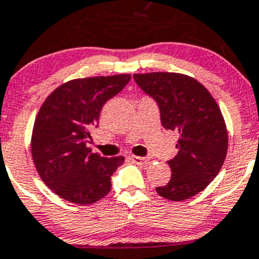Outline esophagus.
Returning <instances> with one entry per match:
<instances>
[{
  "label": "esophagus",
  "mask_w": 259,
  "mask_h": 259,
  "mask_svg": "<svg viewBox=\"0 0 259 259\" xmlns=\"http://www.w3.org/2000/svg\"><path fill=\"white\" fill-rule=\"evenodd\" d=\"M133 162L138 163V165H148L151 162V158L149 157H139V156H132Z\"/></svg>",
  "instance_id": "1"
}]
</instances>
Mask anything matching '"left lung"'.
<instances>
[{"mask_svg":"<svg viewBox=\"0 0 259 259\" xmlns=\"http://www.w3.org/2000/svg\"><path fill=\"white\" fill-rule=\"evenodd\" d=\"M135 83L157 102L162 126L179 133L178 154L167 161L171 179L156 188L161 197L185 200L206 189L228 153L224 116L204 85L178 72L133 75Z\"/></svg>","mask_w":259,"mask_h":259,"instance_id":"left-lung-1","label":"left lung"}]
</instances>
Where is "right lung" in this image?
Listing matches in <instances>:
<instances>
[{
  "label": "right lung",
  "instance_id": "1",
  "mask_svg": "<svg viewBox=\"0 0 259 259\" xmlns=\"http://www.w3.org/2000/svg\"><path fill=\"white\" fill-rule=\"evenodd\" d=\"M129 74L74 79L46 98L31 134V156L46 185L75 204H92L111 190V176L124 157H102L87 147L91 129L110 98L124 89Z\"/></svg>",
  "mask_w": 259,
  "mask_h": 259
}]
</instances>
